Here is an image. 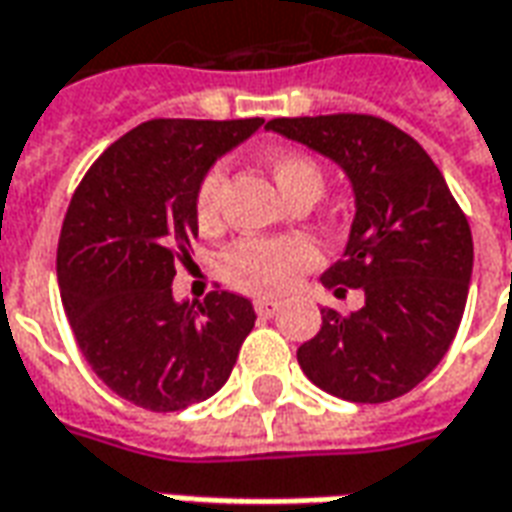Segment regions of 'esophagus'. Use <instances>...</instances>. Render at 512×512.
Listing matches in <instances>:
<instances>
[{"instance_id": "obj_1", "label": "esophagus", "mask_w": 512, "mask_h": 512, "mask_svg": "<svg viewBox=\"0 0 512 512\" xmlns=\"http://www.w3.org/2000/svg\"><path fill=\"white\" fill-rule=\"evenodd\" d=\"M253 308H256V314H259V317H273L275 311L281 308V300H273V297H262V300H256V303H253Z\"/></svg>"}]
</instances>
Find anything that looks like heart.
Wrapping results in <instances>:
<instances>
[{"mask_svg": "<svg viewBox=\"0 0 512 512\" xmlns=\"http://www.w3.org/2000/svg\"><path fill=\"white\" fill-rule=\"evenodd\" d=\"M275 184L286 198L295 195H314L320 198L325 187L320 165L306 154L281 151L270 159ZM228 176L226 165H212L195 192V217L201 228H215L223 212V192ZM320 264V248L303 234H284V237H245L234 242L223 253V275L250 295H281L297 284V278Z\"/></svg>", "mask_w": 512, "mask_h": 512, "instance_id": "heart-1", "label": "heart"}]
</instances>
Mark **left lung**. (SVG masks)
<instances>
[{
    "label": "left lung",
    "instance_id": "8db88e82",
    "mask_svg": "<svg viewBox=\"0 0 512 512\" xmlns=\"http://www.w3.org/2000/svg\"><path fill=\"white\" fill-rule=\"evenodd\" d=\"M333 159L350 179L355 217L342 259L322 284L364 306L300 344L306 378L350 402H389L419 386L447 355L466 308L474 245L447 181L411 134L375 115L275 118L267 123Z\"/></svg>",
    "mask_w": 512,
    "mask_h": 512
}]
</instances>
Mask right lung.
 Returning <instances> with one entry per match:
<instances>
[{
  "label": "right lung",
  "instance_id": "1",
  "mask_svg": "<svg viewBox=\"0 0 512 512\" xmlns=\"http://www.w3.org/2000/svg\"><path fill=\"white\" fill-rule=\"evenodd\" d=\"M242 121L140 123L101 154L76 187L57 245L65 317L90 369L146 411L209 400L253 331L248 297H173L176 264L198 237L204 173L262 126Z\"/></svg>",
  "mask_w": 512,
  "mask_h": 512
}]
</instances>
